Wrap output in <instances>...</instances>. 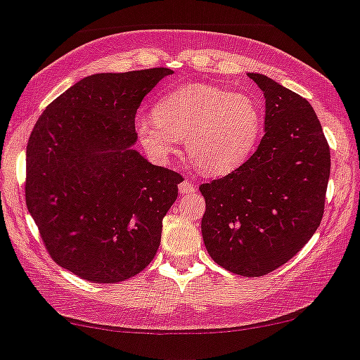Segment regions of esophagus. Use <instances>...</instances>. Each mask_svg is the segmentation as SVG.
Listing matches in <instances>:
<instances>
[{"label":"esophagus","instance_id":"34e87169","mask_svg":"<svg viewBox=\"0 0 360 360\" xmlns=\"http://www.w3.org/2000/svg\"><path fill=\"white\" fill-rule=\"evenodd\" d=\"M179 193L181 195H190V193H195L196 191V186L190 181H183V183H179Z\"/></svg>","mask_w":360,"mask_h":360}]
</instances>
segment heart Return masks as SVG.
Instances as JSON below:
<instances>
[{
  "label": "heart",
  "mask_w": 360,
  "mask_h": 360,
  "mask_svg": "<svg viewBox=\"0 0 360 360\" xmlns=\"http://www.w3.org/2000/svg\"><path fill=\"white\" fill-rule=\"evenodd\" d=\"M262 124V108L253 96L195 82L165 93L153 113L138 117L136 132L158 160L169 158L184 138L196 167L209 176H226L248 160Z\"/></svg>",
  "instance_id": "b5f03b06"
}]
</instances>
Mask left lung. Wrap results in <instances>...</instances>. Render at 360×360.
Segmentation results:
<instances>
[{
	"mask_svg": "<svg viewBox=\"0 0 360 360\" xmlns=\"http://www.w3.org/2000/svg\"><path fill=\"white\" fill-rule=\"evenodd\" d=\"M266 98V134L255 153L226 177L202 184L207 252L234 274H269L297 255L319 228L331 158L310 103L250 72Z\"/></svg>",
	"mask_w": 360,
	"mask_h": 360,
	"instance_id": "1",
	"label": "left lung"
}]
</instances>
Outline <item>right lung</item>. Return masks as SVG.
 <instances>
[{
  "mask_svg": "<svg viewBox=\"0 0 360 360\" xmlns=\"http://www.w3.org/2000/svg\"><path fill=\"white\" fill-rule=\"evenodd\" d=\"M170 74L158 67L81 79L30 132L29 214L51 259L86 281H126L157 255L183 177L134 148V117Z\"/></svg>",
  "mask_w": 360,
  "mask_h": 360,
  "instance_id": "obj_1",
  "label": "right lung"
}]
</instances>
